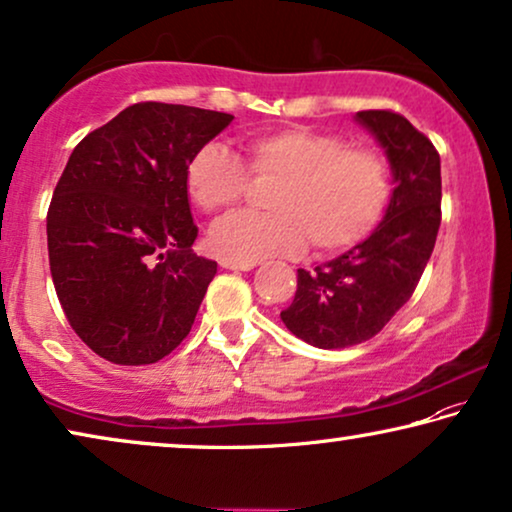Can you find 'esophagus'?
<instances>
[{
	"label": "esophagus",
	"instance_id": "34e87169",
	"mask_svg": "<svg viewBox=\"0 0 512 512\" xmlns=\"http://www.w3.org/2000/svg\"><path fill=\"white\" fill-rule=\"evenodd\" d=\"M220 266H222V269H229V271H250V269H255L257 262H236V259L222 257Z\"/></svg>",
	"mask_w": 512,
	"mask_h": 512
}]
</instances>
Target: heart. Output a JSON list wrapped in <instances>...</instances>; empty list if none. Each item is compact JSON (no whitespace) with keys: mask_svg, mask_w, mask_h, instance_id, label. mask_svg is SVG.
Wrapping results in <instances>:
<instances>
[{"mask_svg":"<svg viewBox=\"0 0 512 512\" xmlns=\"http://www.w3.org/2000/svg\"><path fill=\"white\" fill-rule=\"evenodd\" d=\"M246 164L222 143H206L192 155L185 187L208 215L239 206L250 181L269 185L266 213H236L208 234L215 255L257 262L292 255L311 243L320 255L343 253L362 243L383 220L392 197L385 157L348 146L343 136L308 127H285L248 136Z\"/></svg>","mask_w":512,"mask_h":512,"instance_id":"b5f03b06","label":"heart"}]
</instances>
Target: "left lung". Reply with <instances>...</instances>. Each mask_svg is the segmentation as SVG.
Wrapping results in <instances>:
<instances>
[{
  "mask_svg": "<svg viewBox=\"0 0 512 512\" xmlns=\"http://www.w3.org/2000/svg\"><path fill=\"white\" fill-rule=\"evenodd\" d=\"M390 157L394 187L385 220L369 239L313 271L297 269V294L280 313L315 348L369 341L413 297L441 227V157L401 113L359 111Z\"/></svg>",
  "mask_w": 512,
  "mask_h": 512,
  "instance_id": "8db88e82",
  "label": "left lung"
}]
</instances>
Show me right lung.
<instances>
[{"label":"right lung","mask_w":512,"mask_h":512,"mask_svg":"<svg viewBox=\"0 0 512 512\" xmlns=\"http://www.w3.org/2000/svg\"><path fill=\"white\" fill-rule=\"evenodd\" d=\"M234 115L139 102L78 143L50 199V276L71 329L120 366L155 364L190 334L218 264L192 253V155Z\"/></svg>","instance_id":"right-lung-1"}]
</instances>
